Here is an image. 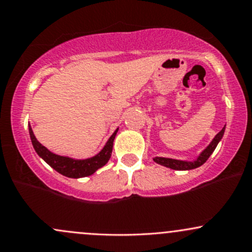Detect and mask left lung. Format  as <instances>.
<instances>
[{"mask_svg":"<svg viewBox=\"0 0 252 252\" xmlns=\"http://www.w3.org/2000/svg\"><path fill=\"white\" fill-rule=\"evenodd\" d=\"M224 128H226V125H224L223 128L221 129V131L219 132L215 137H214V139L210 142V144L208 145V147L205 148L204 150H203L202 153L197 156V158L193 159V161H185V159H177V158H161V156H155V158H154V161H155L156 163L161 164V166H164V167H167V168L174 169V170H190V169L197 168V167H201L203 163H205V161H207V159L209 158V156L214 153L215 148L218 147L219 142L222 139L223 133H224Z\"/></svg>","mask_w":252,"mask_h":252,"instance_id":"1","label":"left lung"}]
</instances>
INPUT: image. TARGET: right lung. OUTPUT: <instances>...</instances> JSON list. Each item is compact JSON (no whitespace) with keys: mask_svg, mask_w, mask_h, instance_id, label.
<instances>
[{"mask_svg":"<svg viewBox=\"0 0 252 252\" xmlns=\"http://www.w3.org/2000/svg\"><path fill=\"white\" fill-rule=\"evenodd\" d=\"M119 128H116L114 133L109 137L104 147L98 154L93 156V158H73L69 156H62L58 154L51 153L49 149H47L44 145H42L37 140L34 136L33 131H32L31 125L29 124V133L31 138L32 145H33L34 151L40 158L44 159L48 164L59 172L60 174L64 175L67 178H73V179H78V178L89 177V175L94 174L97 169L102 168L108 161H109L110 156H112L113 151V143H114L115 136L118 133Z\"/></svg>","mask_w":252,"mask_h":252,"instance_id":"add662e5","label":"right lung"}]
</instances>
